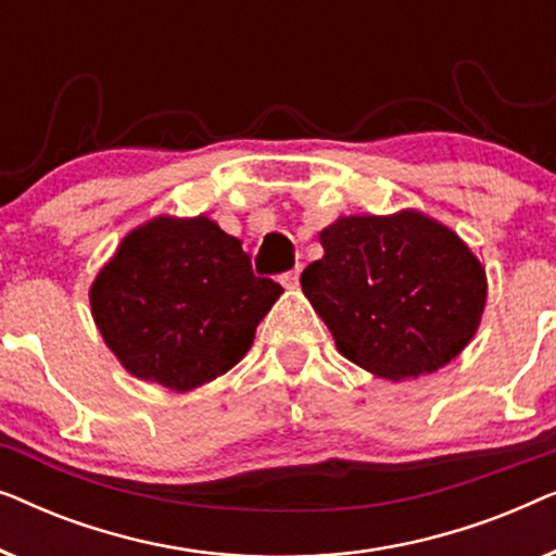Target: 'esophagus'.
<instances>
[{
	"instance_id": "obj_1",
	"label": "esophagus",
	"mask_w": 556,
	"mask_h": 556,
	"mask_svg": "<svg viewBox=\"0 0 556 556\" xmlns=\"http://www.w3.org/2000/svg\"><path fill=\"white\" fill-rule=\"evenodd\" d=\"M299 276H301V270H299V268L288 270L286 276H283V286H286V288H291V291H293V288H299Z\"/></svg>"
}]
</instances>
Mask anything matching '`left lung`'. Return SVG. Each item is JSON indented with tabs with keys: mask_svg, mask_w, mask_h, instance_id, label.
<instances>
[{
	"mask_svg": "<svg viewBox=\"0 0 556 556\" xmlns=\"http://www.w3.org/2000/svg\"><path fill=\"white\" fill-rule=\"evenodd\" d=\"M318 240L324 257L301 273L303 295L356 367L392 382L417 379L476 337L489 299L485 268L435 217L349 215Z\"/></svg>",
	"mask_w": 556,
	"mask_h": 556,
	"instance_id": "1",
	"label": "left lung"
}]
</instances>
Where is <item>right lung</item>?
<instances>
[{
	"instance_id": "right-lung-1",
	"label": "right lung",
	"mask_w": 556,
	"mask_h": 556,
	"mask_svg": "<svg viewBox=\"0 0 556 556\" xmlns=\"http://www.w3.org/2000/svg\"><path fill=\"white\" fill-rule=\"evenodd\" d=\"M283 288L207 215L134 227L90 286V314L128 375L189 392L232 369Z\"/></svg>"
}]
</instances>
